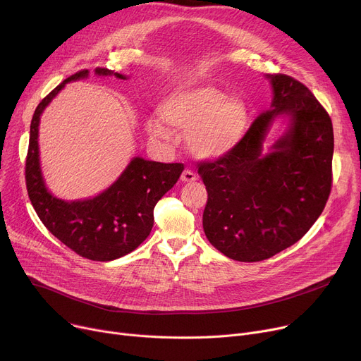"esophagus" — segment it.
<instances>
[{
	"mask_svg": "<svg viewBox=\"0 0 361 361\" xmlns=\"http://www.w3.org/2000/svg\"><path fill=\"white\" fill-rule=\"evenodd\" d=\"M180 179H182V182H185V183L195 182V180L198 179V175H197L195 172H193V171H190V169H185L183 173H182V176H180Z\"/></svg>",
	"mask_w": 361,
	"mask_h": 361,
	"instance_id": "1",
	"label": "esophagus"
}]
</instances>
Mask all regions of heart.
I'll return each instance as SVG.
<instances>
[{"mask_svg":"<svg viewBox=\"0 0 361 361\" xmlns=\"http://www.w3.org/2000/svg\"><path fill=\"white\" fill-rule=\"evenodd\" d=\"M159 111L160 118L152 117L146 123L149 135L169 140L173 131L188 134L190 152L201 159L228 154L241 142L248 123L245 104L211 84L172 92Z\"/></svg>","mask_w":361,"mask_h":361,"instance_id":"obj_1","label":"heart"}]
</instances>
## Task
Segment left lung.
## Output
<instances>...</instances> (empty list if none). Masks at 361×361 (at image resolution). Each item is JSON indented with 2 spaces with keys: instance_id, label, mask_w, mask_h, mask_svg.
Wrapping results in <instances>:
<instances>
[{
  "instance_id": "1",
  "label": "left lung",
  "mask_w": 361,
  "mask_h": 361,
  "mask_svg": "<svg viewBox=\"0 0 361 361\" xmlns=\"http://www.w3.org/2000/svg\"><path fill=\"white\" fill-rule=\"evenodd\" d=\"M270 109L262 113L228 154L197 163L208 201V241L237 262H262L300 240L325 208L332 186V123L314 94L292 76L267 75ZM290 130L269 154L265 134L277 115Z\"/></svg>"
}]
</instances>
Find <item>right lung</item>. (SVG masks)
<instances>
[{"label": "right lung", "mask_w": 361, "mask_h": 361, "mask_svg": "<svg viewBox=\"0 0 361 361\" xmlns=\"http://www.w3.org/2000/svg\"><path fill=\"white\" fill-rule=\"evenodd\" d=\"M97 75H113L97 68ZM126 79L121 73H114ZM88 76V69L65 79L37 105L25 157V186L35 211L44 227L72 252L95 262L123 257L140 245L153 227V209L178 182L183 164L160 163L134 157L123 175L95 198L66 202L47 190L39 163V123L43 109L71 80Z\"/></svg>", "instance_id": "right-lung-1"}]
</instances>
